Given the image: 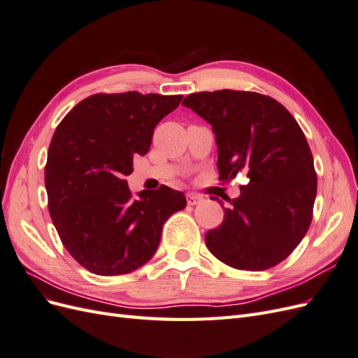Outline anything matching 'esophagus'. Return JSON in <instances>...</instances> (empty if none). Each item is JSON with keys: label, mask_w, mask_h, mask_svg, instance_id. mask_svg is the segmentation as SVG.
I'll return each instance as SVG.
<instances>
[{"label": "esophagus", "mask_w": 358, "mask_h": 358, "mask_svg": "<svg viewBox=\"0 0 358 358\" xmlns=\"http://www.w3.org/2000/svg\"><path fill=\"white\" fill-rule=\"evenodd\" d=\"M201 201H203V197L199 196V194H192V192L187 194V203H188L189 206H196V204H199V203H201Z\"/></svg>", "instance_id": "1"}]
</instances>
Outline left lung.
Returning a JSON list of instances; mask_svg holds the SVG:
<instances>
[{
	"instance_id": "8db88e82",
	"label": "left lung",
	"mask_w": 358,
	"mask_h": 358,
	"mask_svg": "<svg viewBox=\"0 0 358 358\" xmlns=\"http://www.w3.org/2000/svg\"><path fill=\"white\" fill-rule=\"evenodd\" d=\"M182 104L212 125L220 180L239 171L249 178L241 196L229 199L222 224L206 233V246L239 270L284 262L308 233L317 197L313 157L294 116L251 91L194 92Z\"/></svg>"
}]
</instances>
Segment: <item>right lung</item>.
Returning a JSON list of instances; mask_svg holds the SVG:
<instances>
[{"instance_id": "1", "label": "right lung", "mask_w": 358, "mask_h": 358, "mask_svg": "<svg viewBox=\"0 0 358 358\" xmlns=\"http://www.w3.org/2000/svg\"><path fill=\"white\" fill-rule=\"evenodd\" d=\"M183 95L94 94L76 104L53 133L45 167L48 208L62 245L82 267L116 276L155 254L162 225L185 209L166 185L134 197L125 176L146 155L154 128Z\"/></svg>"}]
</instances>
